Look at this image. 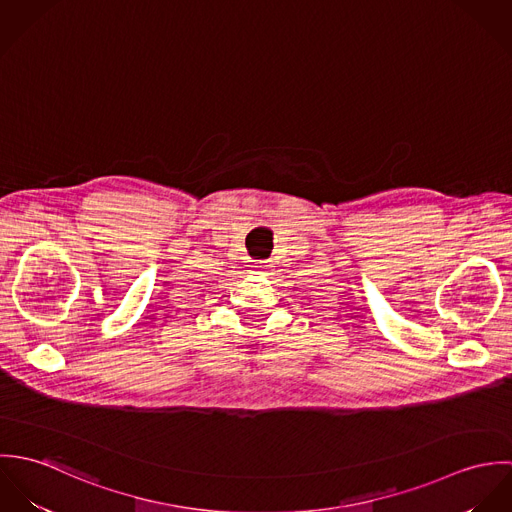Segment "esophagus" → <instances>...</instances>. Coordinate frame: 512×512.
Listing matches in <instances>:
<instances>
[{"label":"esophagus","instance_id":"esophagus-1","mask_svg":"<svg viewBox=\"0 0 512 512\" xmlns=\"http://www.w3.org/2000/svg\"><path fill=\"white\" fill-rule=\"evenodd\" d=\"M254 268H256V274H266L272 266L268 262H258Z\"/></svg>","mask_w":512,"mask_h":512}]
</instances>
